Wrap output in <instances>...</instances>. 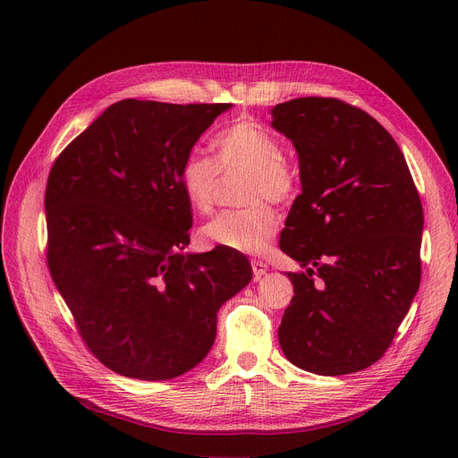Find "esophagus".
<instances>
[{
    "label": "esophagus",
    "mask_w": 458,
    "mask_h": 458,
    "mask_svg": "<svg viewBox=\"0 0 458 458\" xmlns=\"http://www.w3.org/2000/svg\"><path fill=\"white\" fill-rule=\"evenodd\" d=\"M251 270H253V279L257 281L268 272V265L263 263V260H259V259H251Z\"/></svg>",
    "instance_id": "34e87169"
}]
</instances>
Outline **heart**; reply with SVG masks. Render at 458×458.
Returning <instances> with one entry per match:
<instances>
[{"label":"heart","mask_w":458,"mask_h":458,"mask_svg":"<svg viewBox=\"0 0 458 458\" xmlns=\"http://www.w3.org/2000/svg\"><path fill=\"white\" fill-rule=\"evenodd\" d=\"M214 159L199 152L184 157L179 184L191 210L210 214L216 205L221 174L244 170L239 210L219 214L203 228L208 244L233 251L265 253L281 225V216L270 203L290 201L297 190V172L281 152L279 140L253 119H237L225 126L212 141Z\"/></svg>","instance_id":"heart-1"}]
</instances>
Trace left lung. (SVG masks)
Wrapping results in <instances>:
<instances>
[{
  "label": "left lung",
  "instance_id": "obj_1",
  "mask_svg": "<svg viewBox=\"0 0 458 458\" xmlns=\"http://www.w3.org/2000/svg\"><path fill=\"white\" fill-rule=\"evenodd\" d=\"M272 115L302 182L279 246L306 268L288 274L281 348L311 373L360 371L394 343L420 284L417 186L395 140L353 105L297 98Z\"/></svg>",
  "mask_w": 458,
  "mask_h": 458
}]
</instances>
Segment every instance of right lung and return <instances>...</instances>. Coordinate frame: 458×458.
I'll list each match as a JSON object with an SVG mask.
<instances>
[{"instance_id": "right-lung-1", "label": "right lung", "mask_w": 458, "mask_h": 458, "mask_svg": "<svg viewBox=\"0 0 458 458\" xmlns=\"http://www.w3.org/2000/svg\"><path fill=\"white\" fill-rule=\"evenodd\" d=\"M230 106L117 101L50 168L47 265L83 343L119 375L166 380L198 366L217 310L251 281L239 251L182 253L191 207L179 168Z\"/></svg>"}]
</instances>
